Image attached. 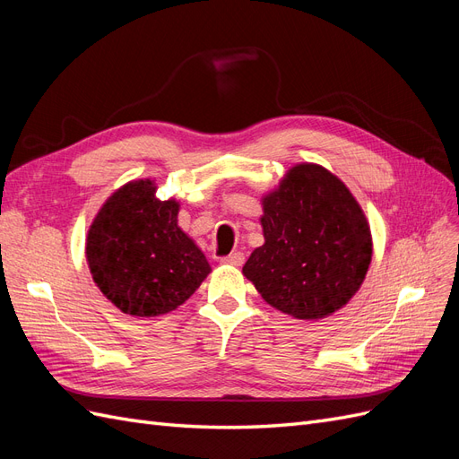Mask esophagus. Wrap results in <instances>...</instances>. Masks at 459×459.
I'll use <instances>...</instances> for the list:
<instances>
[{"instance_id":"esophagus-1","label":"esophagus","mask_w":459,"mask_h":459,"mask_svg":"<svg viewBox=\"0 0 459 459\" xmlns=\"http://www.w3.org/2000/svg\"><path fill=\"white\" fill-rule=\"evenodd\" d=\"M221 264H228V266H241V264L245 262V255L243 253H231L224 258H220Z\"/></svg>"}]
</instances>
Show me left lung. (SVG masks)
<instances>
[{
	"instance_id": "obj_1",
	"label": "left lung",
	"mask_w": 459,
	"mask_h": 459,
	"mask_svg": "<svg viewBox=\"0 0 459 459\" xmlns=\"http://www.w3.org/2000/svg\"><path fill=\"white\" fill-rule=\"evenodd\" d=\"M264 245L243 266L270 307L299 319L331 316L364 283L371 262L366 214L337 176L297 164L262 199Z\"/></svg>"
}]
</instances>
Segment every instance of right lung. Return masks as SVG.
Masks as SVG:
<instances>
[{
  "mask_svg": "<svg viewBox=\"0 0 459 459\" xmlns=\"http://www.w3.org/2000/svg\"><path fill=\"white\" fill-rule=\"evenodd\" d=\"M152 179H134L110 195L86 239L95 285L130 316L176 310L211 273L201 248L178 226L179 203L157 199Z\"/></svg>",
  "mask_w": 459,
  "mask_h": 459,
  "instance_id": "1",
  "label": "right lung"
}]
</instances>
